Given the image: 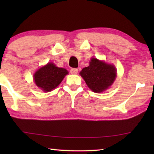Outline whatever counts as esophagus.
<instances>
[{
  "mask_svg": "<svg viewBox=\"0 0 154 154\" xmlns=\"http://www.w3.org/2000/svg\"><path fill=\"white\" fill-rule=\"evenodd\" d=\"M70 71H71V73H72V74H77L78 69H75V68H73V69H71Z\"/></svg>",
  "mask_w": 154,
  "mask_h": 154,
  "instance_id": "esophagus-1",
  "label": "esophagus"
}]
</instances>
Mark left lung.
<instances>
[{
    "instance_id": "left-lung-1",
    "label": "left lung",
    "mask_w": 154,
    "mask_h": 154,
    "mask_svg": "<svg viewBox=\"0 0 154 154\" xmlns=\"http://www.w3.org/2000/svg\"><path fill=\"white\" fill-rule=\"evenodd\" d=\"M80 74L90 90L102 92L112 85L116 77V71L113 65L92 58L89 66L82 69Z\"/></svg>"
}]
</instances>
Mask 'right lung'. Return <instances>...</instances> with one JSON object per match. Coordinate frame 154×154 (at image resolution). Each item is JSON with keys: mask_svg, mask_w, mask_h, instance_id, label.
I'll list each match as a JSON object with an SVG mask.
<instances>
[{"mask_svg": "<svg viewBox=\"0 0 154 154\" xmlns=\"http://www.w3.org/2000/svg\"><path fill=\"white\" fill-rule=\"evenodd\" d=\"M68 73L65 69L57 67L54 64L48 63L39 69L34 74V81L38 87L44 92H50L57 87Z\"/></svg>", "mask_w": 154, "mask_h": 154, "instance_id": "1", "label": "right lung"}]
</instances>
